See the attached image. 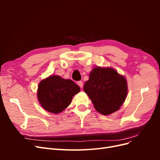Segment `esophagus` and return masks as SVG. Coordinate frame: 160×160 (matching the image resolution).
Here are the masks:
<instances>
[{"instance_id":"1","label":"esophagus","mask_w":160,"mask_h":160,"mask_svg":"<svg viewBox=\"0 0 160 160\" xmlns=\"http://www.w3.org/2000/svg\"><path fill=\"white\" fill-rule=\"evenodd\" d=\"M77 85H78L81 88H83V82H82L81 81H78L77 82Z\"/></svg>"}]
</instances>
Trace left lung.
<instances>
[{
  "instance_id": "left-lung-1",
  "label": "left lung",
  "mask_w": 160,
  "mask_h": 160,
  "mask_svg": "<svg viewBox=\"0 0 160 160\" xmlns=\"http://www.w3.org/2000/svg\"><path fill=\"white\" fill-rule=\"evenodd\" d=\"M83 89L95 109L108 115L118 111L124 103L128 84L125 77L113 68L98 67L91 71Z\"/></svg>"
}]
</instances>
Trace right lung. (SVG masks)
I'll return each mask as SVG.
<instances>
[{
  "label": "right lung",
  "mask_w": 160,
  "mask_h": 160,
  "mask_svg": "<svg viewBox=\"0 0 160 160\" xmlns=\"http://www.w3.org/2000/svg\"><path fill=\"white\" fill-rule=\"evenodd\" d=\"M79 91V87L71 79L51 75L40 82L37 98L43 109L57 114L68 107L72 97Z\"/></svg>",
  "instance_id": "obj_1"
}]
</instances>
